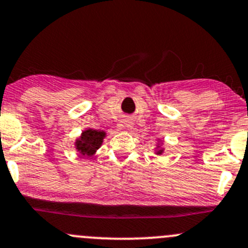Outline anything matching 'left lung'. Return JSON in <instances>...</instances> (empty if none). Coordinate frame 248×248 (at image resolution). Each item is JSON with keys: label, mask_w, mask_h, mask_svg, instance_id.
<instances>
[{"label": "left lung", "mask_w": 248, "mask_h": 248, "mask_svg": "<svg viewBox=\"0 0 248 248\" xmlns=\"http://www.w3.org/2000/svg\"><path fill=\"white\" fill-rule=\"evenodd\" d=\"M161 152H163V150H160V151H158V153H159V155H160V153Z\"/></svg>", "instance_id": "obj_1"}]
</instances>
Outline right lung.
I'll return each instance as SVG.
<instances>
[{
	"label": "right lung",
	"mask_w": 248,
	"mask_h": 248,
	"mask_svg": "<svg viewBox=\"0 0 248 248\" xmlns=\"http://www.w3.org/2000/svg\"><path fill=\"white\" fill-rule=\"evenodd\" d=\"M106 133L97 129H87L82 133V137L76 141V148L83 155H93L100 148Z\"/></svg>",
	"instance_id": "add662e5"
}]
</instances>
